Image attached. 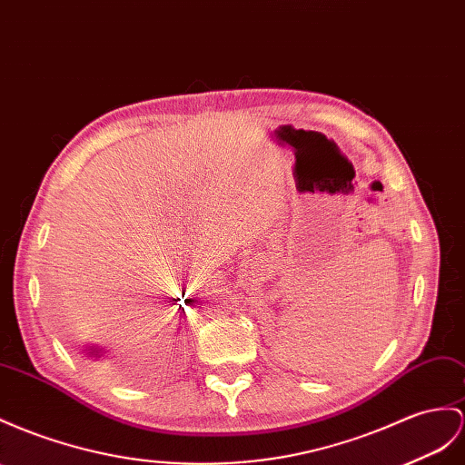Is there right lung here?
<instances>
[{
	"instance_id": "add662e5",
	"label": "right lung",
	"mask_w": 465,
	"mask_h": 465,
	"mask_svg": "<svg viewBox=\"0 0 465 465\" xmlns=\"http://www.w3.org/2000/svg\"><path fill=\"white\" fill-rule=\"evenodd\" d=\"M90 353H92V355H98V351H96V350H92Z\"/></svg>"
}]
</instances>
